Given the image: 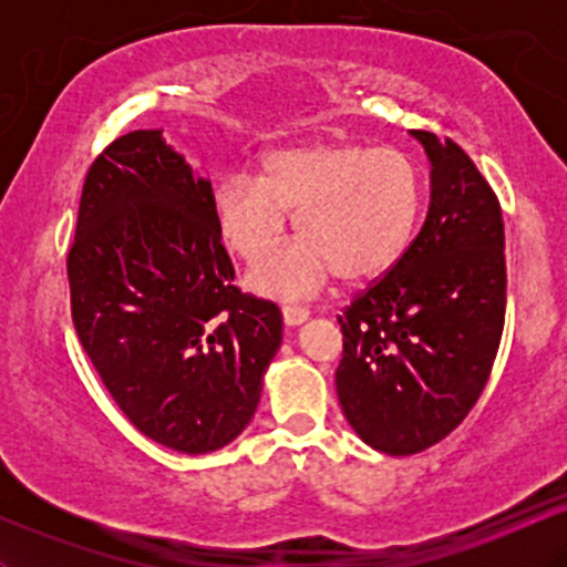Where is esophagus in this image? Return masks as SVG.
<instances>
[{
    "mask_svg": "<svg viewBox=\"0 0 567 567\" xmlns=\"http://www.w3.org/2000/svg\"><path fill=\"white\" fill-rule=\"evenodd\" d=\"M282 320L288 328H298L309 320V309H301V306H285L282 309Z\"/></svg>",
    "mask_w": 567,
    "mask_h": 567,
    "instance_id": "34e87169",
    "label": "esophagus"
}]
</instances>
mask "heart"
I'll list each match as a JSON object with an SVG mask.
<instances>
[{
    "instance_id": "heart-1",
    "label": "heart",
    "mask_w": 567,
    "mask_h": 567,
    "mask_svg": "<svg viewBox=\"0 0 567 567\" xmlns=\"http://www.w3.org/2000/svg\"><path fill=\"white\" fill-rule=\"evenodd\" d=\"M216 224L229 250L261 261L282 239L292 213L301 239L252 269L247 282L269 298H309L330 277L368 282L405 256L424 210V175L396 148L309 141L269 152L261 178L218 181Z\"/></svg>"
}]
</instances>
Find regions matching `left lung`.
I'll return each mask as SVG.
<instances>
[{"label": "left lung", "instance_id": "1", "mask_svg": "<svg viewBox=\"0 0 567 567\" xmlns=\"http://www.w3.org/2000/svg\"><path fill=\"white\" fill-rule=\"evenodd\" d=\"M429 159L419 237L338 317L343 415L373 451L413 455L453 432L483 394L506 306L504 220L464 148L410 130Z\"/></svg>", "mask_w": 567, "mask_h": 567}]
</instances>
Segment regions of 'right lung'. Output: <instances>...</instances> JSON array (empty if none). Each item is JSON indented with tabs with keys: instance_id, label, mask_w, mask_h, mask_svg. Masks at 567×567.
Returning a JSON list of instances; mask_svg holds the SVG:
<instances>
[{
	"instance_id": "obj_1",
	"label": "right lung",
	"mask_w": 567,
	"mask_h": 567,
	"mask_svg": "<svg viewBox=\"0 0 567 567\" xmlns=\"http://www.w3.org/2000/svg\"><path fill=\"white\" fill-rule=\"evenodd\" d=\"M231 282L210 178L162 130L116 138L84 178L71 317L122 413L178 453L245 432L282 343L277 306Z\"/></svg>"
}]
</instances>
